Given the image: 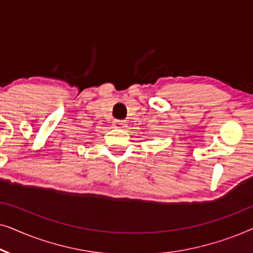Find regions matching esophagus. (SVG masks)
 I'll list each match as a JSON object with an SVG mask.
<instances>
[{"instance_id": "obj_1", "label": "esophagus", "mask_w": 253, "mask_h": 253, "mask_svg": "<svg viewBox=\"0 0 253 253\" xmlns=\"http://www.w3.org/2000/svg\"><path fill=\"white\" fill-rule=\"evenodd\" d=\"M114 126L117 127V129H123V127L126 126V121L116 120V121H114Z\"/></svg>"}]
</instances>
